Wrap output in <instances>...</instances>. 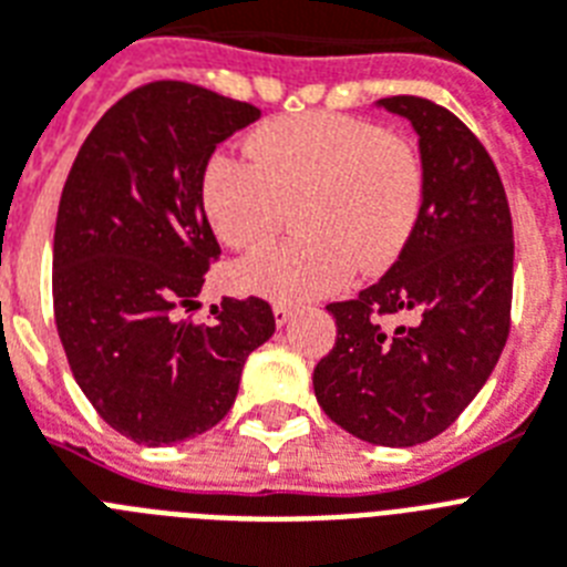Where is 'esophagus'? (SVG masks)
<instances>
[{
	"mask_svg": "<svg viewBox=\"0 0 567 567\" xmlns=\"http://www.w3.org/2000/svg\"><path fill=\"white\" fill-rule=\"evenodd\" d=\"M272 312H275V324H278V327H284L289 321V318L295 316L292 307H287V303H275Z\"/></svg>",
	"mask_w": 567,
	"mask_h": 567,
	"instance_id": "34e87169",
	"label": "esophagus"
}]
</instances>
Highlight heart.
I'll return each mask as SVG.
<instances>
[{"label":"heart","instance_id":"b5f03b06","mask_svg":"<svg viewBox=\"0 0 567 567\" xmlns=\"http://www.w3.org/2000/svg\"><path fill=\"white\" fill-rule=\"evenodd\" d=\"M249 162L214 156L199 199L219 240L251 249L272 240L298 205L303 237L234 266L243 292L301 303L377 275L409 249L425 208L420 150L373 121L307 112L275 118L246 138Z\"/></svg>","mask_w":567,"mask_h":567}]
</instances>
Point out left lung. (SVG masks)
Returning <instances> with one entry per match:
<instances>
[{"instance_id": "1", "label": "left lung", "mask_w": 567, "mask_h": 567, "mask_svg": "<svg viewBox=\"0 0 567 567\" xmlns=\"http://www.w3.org/2000/svg\"><path fill=\"white\" fill-rule=\"evenodd\" d=\"M411 121L425 165L420 226L391 269L330 303L336 344L312 371L318 405L359 441L417 446L461 417L502 357L513 303V217L502 176L457 115L414 95L377 101ZM379 315H405L385 331Z\"/></svg>"}]
</instances>
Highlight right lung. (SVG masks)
Here are the masks:
<instances>
[{"label": "right lung", "mask_w": 567, "mask_h": 567, "mask_svg": "<svg viewBox=\"0 0 567 567\" xmlns=\"http://www.w3.org/2000/svg\"><path fill=\"white\" fill-rule=\"evenodd\" d=\"M260 110L182 81L124 95L86 135L54 226V321L78 385L106 423L173 446L226 417L243 364L275 333L260 298L196 307L219 243L199 199L210 153Z\"/></svg>", "instance_id": "right-lung-1"}]
</instances>
